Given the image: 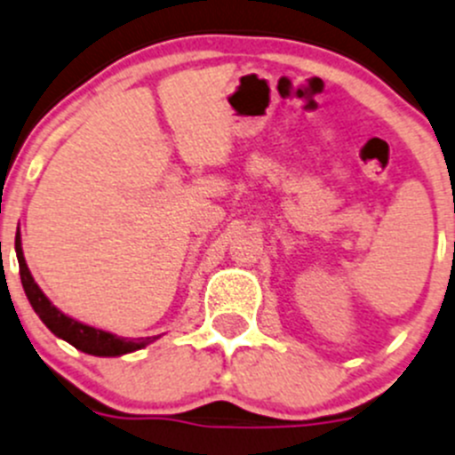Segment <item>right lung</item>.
Wrapping results in <instances>:
<instances>
[{"instance_id": "1", "label": "right lung", "mask_w": 455, "mask_h": 455, "mask_svg": "<svg viewBox=\"0 0 455 455\" xmlns=\"http://www.w3.org/2000/svg\"><path fill=\"white\" fill-rule=\"evenodd\" d=\"M15 251H17V262H20V275H21V286L26 291V298H28L30 307L35 308V313L39 315V320L57 335V338L66 339L68 345H73L75 349L84 351V354L91 355H124L131 351H138L142 347L151 345L156 338H140V339H129V338H117L113 333H106V331L95 329V326L82 324V322L73 320V317L64 315L46 295L42 293V289L37 286V282L30 275L28 267H26L24 253H21V237L17 233L15 237Z\"/></svg>"}]
</instances>
